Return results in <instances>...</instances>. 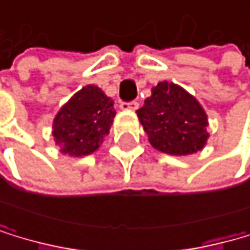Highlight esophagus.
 <instances>
[{"label":"esophagus","mask_w":250,"mask_h":250,"mask_svg":"<svg viewBox=\"0 0 250 250\" xmlns=\"http://www.w3.org/2000/svg\"><path fill=\"white\" fill-rule=\"evenodd\" d=\"M138 106H140V104H138L137 101H129V103L123 101V103L120 104V107H121V109H124V110H137V109H138Z\"/></svg>","instance_id":"esophagus-1"}]
</instances>
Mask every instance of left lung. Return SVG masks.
I'll return each mask as SVG.
<instances>
[{"label":"left lung","mask_w":250,"mask_h":250,"mask_svg":"<svg viewBox=\"0 0 250 250\" xmlns=\"http://www.w3.org/2000/svg\"><path fill=\"white\" fill-rule=\"evenodd\" d=\"M137 113L152 146L169 155L198 152L209 137L206 112L173 83H158Z\"/></svg>","instance_id":"obj_1"}]
</instances>
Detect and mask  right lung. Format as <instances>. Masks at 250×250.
Returning a JSON list of instances; mask_svg holds the SVG:
<instances>
[{"label": "right lung", "mask_w": 250, "mask_h": 250, "mask_svg": "<svg viewBox=\"0 0 250 250\" xmlns=\"http://www.w3.org/2000/svg\"><path fill=\"white\" fill-rule=\"evenodd\" d=\"M113 101L95 86H86L64 104L53 120L55 143L62 153L83 157L95 152L113 123Z\"/></svg>", "instance_id": "1"}]
</instances>
